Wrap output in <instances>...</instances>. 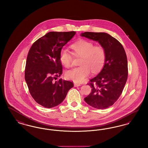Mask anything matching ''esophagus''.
<instances>
[{
  "label": "esophagus",
  "instance_id": "obj_1",
  "mask_svg": "<svg viewBox=\"0 0 148 148\" xmlns=\"http://www.w3.org/2000/svg\"><path fill=\"white\" fill-rule=\"evenodd\" d=\"M74 86H75V87H77V86H80V84H79V83H74Z\"/></svg>",
  "mask_w": 148,
  "mask_h": 148
}]
</instances>
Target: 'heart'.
<instances>
[{
	"instance_id": "heart-1",
	"label": "heart",
	"mask_w": 148,
	"mask_h": 148,
	"mask_svg": "<svg viewBox=\"0 0 148 148\" xmlns=\"http://www.w3.org/2000/svg\"><path fill=\"white\" fill-rule=\"evenodd\" d=\"M74 51V56H81L79 62L80 66L67 71L65 75L67 79L75 83L84 82L91 71L97 73L102 69L106 62V53L101 45H95L92 42L80 40L71 45ZM59 59L66 68L72 65L73 56L65 49L60 50Z\"/></svg>"
}]
</instances>
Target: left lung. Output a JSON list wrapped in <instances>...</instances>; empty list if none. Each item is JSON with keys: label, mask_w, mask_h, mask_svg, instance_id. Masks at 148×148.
Returning <instances> with one entry per match:
<instances>
[{"label": "left lung", "mask_w": 148, "mask_h": 148, "mask_svg": "<svg viewBox=\"0 0 148 148\" xmlns=\"http://www.w3.org/2000/svg\"><path fill=\"white\" fill-rule=\"evenodd\" d=\"M80 36L98 42L106 50L104 65L88 85L92 92L85 101L98 109L112 106L119 98L127 82L128 71L127 55L121 44L106 33L84 32Z\"/></svg>", "instance_id": "obj_1"}]
</instances>
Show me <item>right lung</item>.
<instances>
[{"instance_id": "right-lung-1", "label": "right lung", "mask_w": 148, "mask_h": 148, "mask_svg": "<svg viewBox=\"0 0 148 148\" xmlns=\"http://www.w3.org/2000/svg\"><path fill=\"white\" fill-rule=\"evenodd\" d=\"M75 34L50 32L34 42L29 51L25 80L32 97L45 108L60 104L74 86L69 81L56 80L62 74L60 50Z\"/></svg>"}]
</instances>
